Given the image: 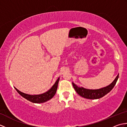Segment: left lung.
Listing matches in <instances>:
<instances>
[{
    "label": "left lung",
    "mask_w": 127,
    "mask_h": 127,
    "mask_svg": "<svg viewBox=\"0 0 127 127\" xmlns=\"http://www.w3.org/2000/svg\"><path fill=\"white\" fill-rule=\"evenodd\" d=\"M118 76H119V74H118L113 82L109 85L103 88L96 89V90H90V89L85 88L82 87H79L74 82H72V83L75 91L80 96L86 99H97L103 97L112 90L117 82Z\"/></svg>",
    "instance_id": "obj_1"
}]
</instances>
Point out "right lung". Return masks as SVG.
<instances>
[{
  "label": "right lung",
  "instance_id": "add662e5",
  "mask_svg": "<svg viewBox=\"0 0 127 127\" xmlns=\"http://www.w3.org/2000/svg\"><path fill=\"white\" fill-rule=\"evenodd\" d=\"M59 81V77H58V79L57 80L55 84L52 86V87L49 90H48L47 92H46L44 93L40 94H34V95H32V94H26L20 91L16 87L14 88L21 96H23L24 98L28 100L33 102V103H42V102H46L49 100L51 99H52L54 95H55L57 90Z\"/></svg>",
  "mask_w": 127,
  "mask_h": 127
}]
</instances>
